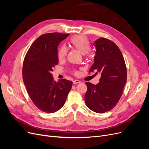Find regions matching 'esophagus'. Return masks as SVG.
Masks as SVG:
<instances>
[{
  "label": "esophagus",
  "mask_w": 149,
  "mask_h": 149,
  "mask_svg": "<svg viewBox=\"0 0 149 149\" xmlns=\"http://www.w3.org/2000/svg\"><path fill=\"white\" fill-rule=\"evenodd\" d=\"M73 84H78V83H81V81H79V80L76 79V80H74V81H73Z\"/></svg>",
  "instance_id": "obj_1"
}]
</instances>
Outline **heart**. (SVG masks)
<instances>
[{"instance_id": "obj_1", "label": "heart", "mask_w": 149, "mask_h": 149, "mask_svg": "<svg viewBox=\"0 0 149 149\" xmlns=\"http://www.w3.org/2000/svg\"><path fill=\"white\" fill-rule=\"evenodd\" d=\"M70 45L71 47L77 49L83 55L87 54L91 49L90 43L87 37L83 35H76L70 40ZM67 49L65 46H61L58 49L57 58L59 61H63L67 55Z\"/></svg>"}]
</instances>
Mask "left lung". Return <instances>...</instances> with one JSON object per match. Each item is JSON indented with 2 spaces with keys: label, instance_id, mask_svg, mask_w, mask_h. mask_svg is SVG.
<instances>
[{
  "label": "left lung",
  "instance_id": "left-lung-1",
  "mask_svg": "<svg viewBox=\"0 0 149 149\" xmlns=\"http://www.w3.org/2000/svg\"><path fill=\"white\" fill-rule=\"evenodd\" d=\"M96 55L89 72L101 74L100 83L86 82V104L97 113H104L116 106L127 81V69L120 49L111 40L100 38L94 43Z\"/></svg>",
  "mask_w": 149,
  "mask_h": 149
}]
</instances>
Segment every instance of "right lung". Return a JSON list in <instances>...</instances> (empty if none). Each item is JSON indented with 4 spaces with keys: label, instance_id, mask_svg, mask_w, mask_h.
<instances>
[{
    "label": "right lung",
    "instance_id": "add662e5",
    "mask_svg": "<svg viewBox=\"0 0 149 149\" xmlns=\"http://www.w3.org/2000/svg\"><path fill=\"white\" fill-rule=\"evenodd\" d=\"M69 33H49L36 39L26 53L23 64L24 83L29 96L40 110L53 113L63 106L73 82L54 81L52 71L58 63V46Z\"/></svg>",
    "mask_w": 149,
    "mask_h": 149
}]
</instances>
